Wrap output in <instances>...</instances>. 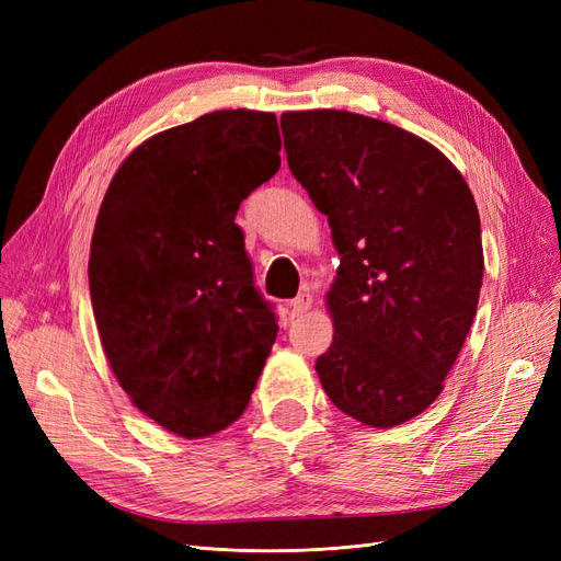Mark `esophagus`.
I'll use <instances>...</instances> for the list:
<instances>
[{"label":"esophagus","instance_id":"esophagus-1","mask_svg":"<svg viewBox=\"0 0 561 561\" xmlns=\"http://www.w3.org/2000/svg\"><path fill=\"white\" fill-rule=\"evenodd\" d=\"M311 304H313V297H311L309 293H301L297 299L290 301V316H293V318L304 316V313H307V311L311 309Z\"/></svg>","mask_w":561,"mask_h":561}]
</instances>
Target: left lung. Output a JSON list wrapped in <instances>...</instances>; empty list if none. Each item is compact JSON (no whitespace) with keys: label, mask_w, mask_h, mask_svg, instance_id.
<instances>
[{"label":"left lung","mask_w":561,"mask_h":561,"mask_svg":"<svg viewBox=\"0 0 561 561\" xmlns=\"http://www.w3.org/2000/svg\"><path fill=\"white\" fill-rule=\"evenodd\" d=\"M280 128L342 257L318 379L363 426H400L443 393L478 311L484 252L470 186L437 147L379 118L283 112Z\"/></svg>","instance_id":"obj_1"}]
</instances>
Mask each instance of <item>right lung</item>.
I'll return each mask as SVG.
<instances>
[{
  "label": "right lung",
  "instance_id": "right-lung-1",
  "mask_svg": "<svg viewBox=\"0 0 561 561\" xmlns=\"http://www.w3.org/2000/svg\"><path fill=\"white\" fill-rule=\"evenodd\" d=\"M278 151L274 112L203 114L135 147L100 206L89 257L100 342L130 402L173 435L231 426L276 342L233 219L276 175Z\"/></svg>",
  "mask_w": 561,
  "mask_h": 561
}]
</instances>
